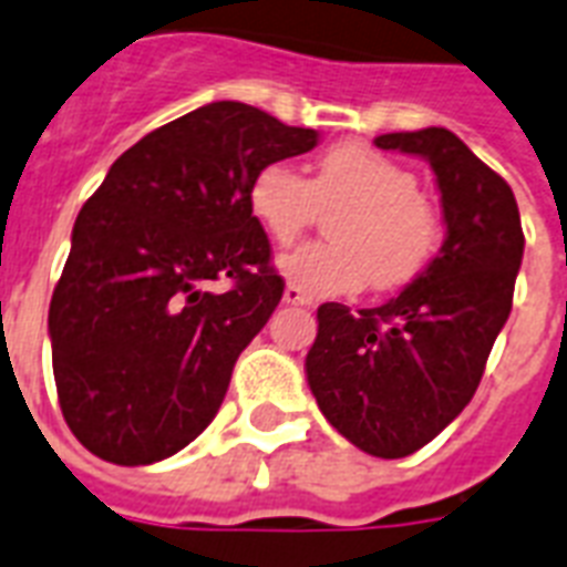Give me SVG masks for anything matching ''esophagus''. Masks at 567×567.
<instances>
[{"instance_id": "1", "label": "esophagus", "mask_w": 567, "mask_h": 567, "mask_svg": "<svg viewBox=\"0 0 567 567\" xmlns=\"http://www.w3.org/2000/svg\"><path fill=\"white\" fill-rule=\"evenodd\" d=\"M284 301H287V305H313V298L307 296L305 289L301 287H296V284H287V289H284Z\"/></svg>"}]
</instances>
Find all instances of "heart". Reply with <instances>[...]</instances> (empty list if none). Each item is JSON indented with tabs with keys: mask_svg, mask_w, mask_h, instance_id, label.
<instances>
[{
	"mask_svg": "<svg viewBox=\"0 0 567 567\" xmlns=\"http://www.w3.org/2000/svg\"><path fill=\"white\" fill-rule=\"evenodd\" d=\"M248 206L271 243L289 245L322 209L333 243L301 245L280 257V271L307 296H346L370 280L372 289L408 287L429 269L441 245V215L420 177L388 153L346 142L319 156L313 177L284 162L257 171Z\"/></svg>",
	"mask_w": 567,
	"mask_h": 567,
	"instance_id": "heart-1",
	"label": "heart"
}]
</instances>
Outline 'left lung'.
<instances>
[{
    "label": "left lung",
    "mask_w": 567,
    "mask_h": 567,
    "mask_svg": "<svg viewBox=\"0 0 567 567\" xmlns=\"http://www.w3.org/2000/svg\"><path fill=\"white\" fill-rule=\"evenodd\" d=\"M423 156L441 188L446 239L388 305L319 307L307 384L324 420L358 450L405 458L462 414L512 313L524 230L512 188L443 126L375 138Z\"/></svg>",
    "instance_id": "left-lung-1"
}]
</instances>
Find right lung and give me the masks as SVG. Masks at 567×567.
<instances>
[{
    "label": "right lung",
    "instance_id": "add662e5",
    "mask_svg": "<svg viewBox=\"0 0 567 567\" xmlns=\"http://www.w3.org/2000/svg\"><path fill=\"white\" fill-rule=\"evenodd\" d=\"M316 142V130L218 100L144 135L87 197L50 340L61 414L96 458L162 462L213 423L236 358L284 296L248 188ZM218 277L231 289L206 293Z\"/></svg>",
    "mask_w": 567,
    "mask_h": 567
}]
</instances>
